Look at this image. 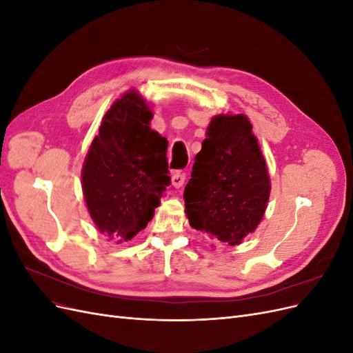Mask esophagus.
<instances>
[{
  "mask_svg": "<svg viewBox=\"0 0 353 353\" xmlns=\"http://www.w3.org/2000/svg\"><path fill=\"white\" fill-rule=\"evenodd\" d=\"M184 181H185V174H184V172H175V174L172 175V185H174L175 188L183 187Z\"/></svg>",
  "mask_w": 353,
  "mask_h": 353,
  "instance_id": "34e87169",
  "label": "esophagus"
}]
</instances>
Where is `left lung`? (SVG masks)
<instances>
[{
	"label": "left lung",
	"instance_id": "obj_1",
	"mask_svg": "<svg viewBox=\"0 0 353 353\" xmlns=\"http://www.w3.org/2000/svg\"><path fill=\"white\" fill-rule=\"evenodd\" d=\"M270 193L268 168L248 116L212 117L184 190L190 225L237 245L259 225Z\"/></svg>",
	"mask_w": 353,
	"mask_h": 353
}]
</instances>
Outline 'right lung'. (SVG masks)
I'll return each instance as SVG.
<instances>
[{
	"instance_id": "right-lung-1",
	"label": "right lung",
	"mask_w": 353,
	"mask_h": 353,
	"mask_svg": "<svg viewBox=\"0 0 353 353\" xmlns=\"http://www.w3.org/2000/svg\"><path fill=\"white\" fill-rule=\"evenodd\" d=\"M153 113L135 90L104 114L82 166V191L101 234L131 240L147 227L170 184L168 140L150 128Z\"/></svg>"
}]
</instances>
